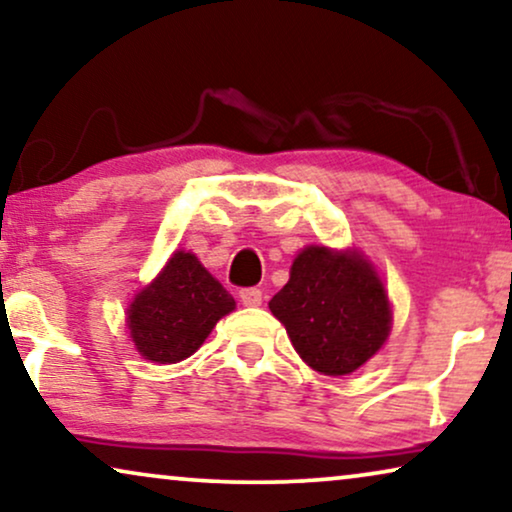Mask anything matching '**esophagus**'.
Masks as SVG:
<instances>
[{"mask_svg": "<svg viewBox=\"0 0 512 512\" xmlns=\"http://www.w3.org/2000/svg\"><path fill=\"white\" fill-rule=\"evenodd\" d=\"M240 300H242V305H247V307H258L263 303V291L256 289V286H249V289L240 291Z\"/></svg>", "mask_w": 512, "mask_h": 512, "instance_id": "34e87169", "label": "esophagus"}]
</instances>
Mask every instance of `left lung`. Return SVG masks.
<instances>
[{"label":"left lung","instance_id":"left-lung-1","mask_svg":"<svg viewBox=\"0 0 512 512\" xmlns=\"http://www.w3.org/2000/svg\"><path fill=\"white\" fill-rule=\"evenodd\" d=\"M270 310L307 366L324 375H349L389 335L384 286L359 254L307 247Z\"/></svg>","mask_w":512,"mask_h":512}]
</instances>
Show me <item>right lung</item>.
I'll list each match as a JSON object with an SVG mask.
<instances>
[{
    "mask_svg": "<svg viewBox=\"0 0 512 512\" xmlns=\"http://www.w3.org/2000/svg\"><path fill=\"white\" fill-rule=\"evenodd\" d=\"M235 300L193 254L177 251L128 310L132 342L156 363H177L198 349Z\"/></svg>",
    "mask_w": 512,
    "mask_h": 512,
    "instance_id": "obj_1",
    "label": "right lung"
}]
</instances>
